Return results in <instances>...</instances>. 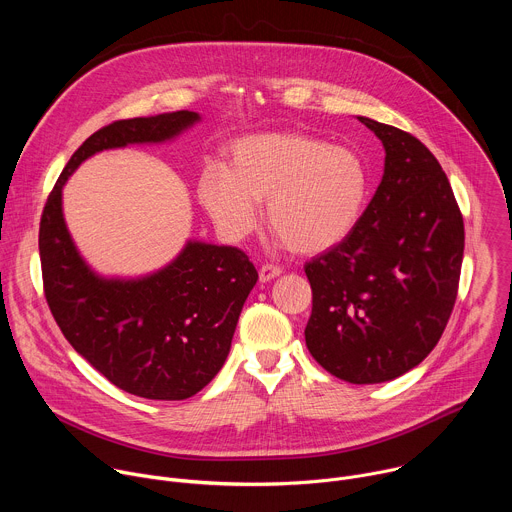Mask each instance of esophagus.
I'll return each mask as SVG.
<instances>
[{
    "label": "esophagus",
    "instance_id": "obj_1",
    "mask_svg": "<svg viewBox=\"0 0 512 512\" xmlns=\"http://www.w3.org/2000/svg\"><path fill=\"white\" fill-rule=\"evenodd\" d=\"M279 275H281V269L277 265H261V269H259V281L261 283H267V281H271Z\"/></svg>",
    "mask_w": 512,
    "mask_h": 512
}]
</instances>
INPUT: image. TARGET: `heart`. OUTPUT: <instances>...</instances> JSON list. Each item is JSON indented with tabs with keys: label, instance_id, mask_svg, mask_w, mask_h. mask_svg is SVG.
<instances>
[{
	"label": "heart",
	"instance_id": "b5f03b06",
	"mask_svg": "<svg viewBox=\"0 0 512 512\" xmlns=\"http://www.w3.org/2000/svg\"><path fill=\"white\" fill-rule=\"evenodd\" d=\"M196 196L231 241L257 229L267 200L277 239L300 255H318L356 229L369 198V170L354 150L310 133H257L233 143L229 168L202 170Z\"/></svg>",
	"mask_w": 512,
	"mask_h": 512
}]
</instances>
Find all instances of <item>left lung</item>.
<instances>
[{
    "label": "left lung",
    "mask_w": 512,
    "mask_h": 512,
    "mask_svg": "<svg viewBox=\"0 0 512 512\" xmlns=\"http://www.w3.org/2000/svg\"><path fill=\"white\" fill-rule=\"evenodd\" d=\"M383 143L381 184L352 235L306 263V346L352 385L393 381L433 350L458 296L464 221L433 154L407 131L358 117Z\"/></svg>",
    "instance_id": "obj_1"
}]
</instances>
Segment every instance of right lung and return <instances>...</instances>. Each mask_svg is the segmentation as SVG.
I'll return each instance as SVG.
<instances>
[{"label":"right lung","instance_id":"add662e5","mask_svg":"<svg viewBox=\"0 0 512 512\" xmlns=\"http://www.w3.org/2000/svg\"><path fill=\"white\" fill-rule=\"evenodd\" d=\"M200 119L194 111H174L99 129L64 166L40 221L44 294L64 338L107 381L143 399L182 401L216 377L257 269L237 247L188 239L152 273L101 275L72 241L62 188L91 156L172 141Z\"/></svg>","mask_w":512,"mask_h":512}]
</instances>
